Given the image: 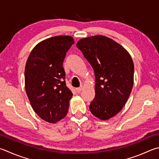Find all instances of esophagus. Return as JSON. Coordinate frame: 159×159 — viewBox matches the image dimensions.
Returning a JSON list of instances; mask_svg holds the SVG:
<instances>
[{"label": "esophagus", "mask_w": 159, "mask_h": 159, "mask_svg": "<svg viewBox=\"0 0 159 159\" xmlns=\"http://www.w3.org/2000/svg\"><path fill=\"white\" fill-rule=\"evenodd\" d=\"M82 89H83V87H79V88H76V90L78 93H79V92H80V91L82 90Z\"/></svg>", "instance_id": "obj_1"}]
</instances>
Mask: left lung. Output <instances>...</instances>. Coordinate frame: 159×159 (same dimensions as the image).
<instances>
[{
  "instance_id": "8db88e82",
  "label": "left lung",
  "mask_w": 159,
  "mask_h": 159,
  "mask_svg": "<svg viewBox=\"0 0 159 159\" xmlns=\"http://www.w3.org/2000/svg\"><path fill=\"white\" fill-rule=\"evenodd\" d=\"M76 47L94 71L95 97L89 110L95 117L108 120L122 109L131 94L134 75L131 57L120 44L102 35L80 39Z\"/></svg>"
}]
</instances>
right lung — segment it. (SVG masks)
<instances>
[{"label":"right lung","mask_w":159,"mask_h":159,"mask_svg":"<svg viewBox=\"0 0 159 159\" xmlns=\"http://www.w3.org/2000/svg\"><path fill=\"white\" fill-rule=\"evenodd\" d=\"M74 39L56 36L39 42L31 51L25 68V88L34 111L49 123L67 115L73 94L66 85L62 66Z\"/></svg>","instance_id":"right-lung-1"}]
</instances>
